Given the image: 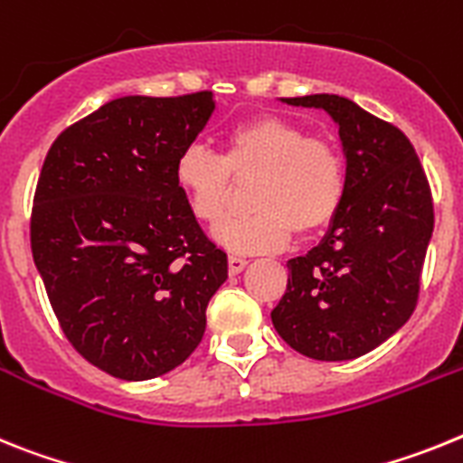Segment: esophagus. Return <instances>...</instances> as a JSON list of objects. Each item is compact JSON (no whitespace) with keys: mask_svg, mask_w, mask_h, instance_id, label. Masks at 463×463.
Wrapping results in <instances>:
<instances>
[{"mask_svg":"<svg viewBox=\"0 0 463 463\" xmlns=\"http://www.w3.org/2000/svg\"><path fill=\"white\" fill-rule=\"evenodd\" d=\"M244 268H247V259H244V256H235V254L228 256V270H231V275L242 272Z\"/></svg>","mask_w":463,"mask_h":463,"instance_id":"34e87169","label":"esophagus"}]
</instances>
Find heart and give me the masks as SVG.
I'll return each mask as SVG.
<instances>
[{"label": "heart", "instance_id": "obj_1", "mask_svg": "<svg viewBox=\"0 0 463 463\" xmlns=\"http://www.w3.org/2000/svg\"><path fill=\"white\" fill-rule=\"evenodd\" d=\"M251 181L254 213L216 226V242L237 254H263L288 242L291 232L309 237L335 219L347 175L340 148L281 116H256L231 128L221 154L191 144L175 163V182L200 223L222 218L232 182Z\"/></svg>", "mask_w": 463, "mask_h": 463}]
</instances>
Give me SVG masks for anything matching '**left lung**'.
Wrapping results in <instances>:
<instances>
[{
  "instance_id": "1",
  "label": "left lung",
  "mask_w": 463,
  "mask_h": 463,
  "mask_svg": "<svg viewBox=\"0 0 463 463\" xmlns=\"http://www.w3.org/2000/svg\"><path fill=\"white\" fill-rule=\"evenodd\" d=\"M284 102L333 116L347 188L324 242L288 260L287 291L272 324L309 359H356L415 312L433 232L431 186L408 137L352 99L305 95Z\"/></svg>"
}]
</instances>
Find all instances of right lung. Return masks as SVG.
<instances>
[{
    "label": "right lung",
    "instance_id": "obj_1",
    "mask_svg": "<svg viewBox=\"0 0 463 463\" xmlns=\"http://www.w3.org/2000/svg\"><path fill=\"white\" fill-rule=\"evenodd\" d=\"M212 111L209 90L114 99L60 132L43 160L32 256L64 337L120 380L182 365L228 277L175 182Z\"/></svg>",
    "mask_w": 463,
    "mask_h": 463
}]
</instances>
